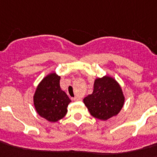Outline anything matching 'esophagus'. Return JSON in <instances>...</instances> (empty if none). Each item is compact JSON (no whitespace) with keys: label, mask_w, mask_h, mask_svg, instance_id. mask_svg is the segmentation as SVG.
I'll return each mask as SVG.
<instances>
[{"label":"esophagus","mask_w":157,"mask_h":157,"mask_svg":"<svg viewBox=\"0 0 157 157\" xmlns=\"http://www.w3.org/2000/svg\"><path fill=\"white\" fill-rule=\"evenodd\" d=\"M73 100L79 101V100H81V99H80V98H78V97H75V98H73Z\"/></svg>","instance_id":"esophagus-1"}]
</instances>
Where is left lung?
Here are the masks:
<instances>
[{
    "label": "left lung",
    "mask_w": 157,
    "mask_h": 157,
    "mask_svg": "<svg viewBox=\"0 0 157 157\" xmlns=\"http://www.w3.org/2000/svg\"><path fill=\"white\" fill-rule=\"evenodd\" d=\"M83 103L91 116L107 120L122 109L124 96L117 82L113 78L104 76L95 79L93 93L84 98Z\"/></svg>",
    "instance_id": "8db88e82"
}]
</instances>
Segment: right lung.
Listing matches in <instances>:
<instances>
[{"instance_id":"1","label":"right lung","mask_w":157,"mask_h":157,"mask_svg":"<svg viewBox=\"0 0 157 157\" xmlns=\"http://www.w3.org/2000/svg\"><path fill=\"white\" fill-rule=\"evenodd\" d=\"M60 77L51 73L42 79L33 95V103L39 116L57 122L66 116L71 101L60 87Z\"/></svg>"}]
</instances>
